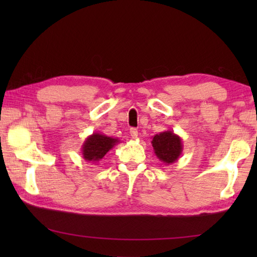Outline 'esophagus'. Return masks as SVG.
<instances>
[{"label": "esophagus", "instance_id": "1", "mask_svg": "<svg viewBox=\"0 0 257 257\" xmlns=\"http://www.w3.org/2000/svg\"><path fill=\"white\" fill-rule=\"evenodd\" d=\"M130 136H132L133 139H136L138 137V130L136 128H132L130 129Z\"/></svg>", "mask_w": 257, "mask_h": 257}]
</instances>
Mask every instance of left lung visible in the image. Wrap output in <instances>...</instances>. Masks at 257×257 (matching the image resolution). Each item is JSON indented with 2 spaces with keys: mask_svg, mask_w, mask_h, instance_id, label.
Returning a JSON list of instances; mask_svg holds the SVG:
<instances>
[{
  "mask_svg": "<svg viewBox=\"0 0 257 257\" xmlns=\"http://www.w3.org/2000/svg\"><path fill=\"white\" fill-rule=\"evenodd\" d=\"M151 144L158 159L166 165L176 162L182 155V139L172 130L155 135Z\"/></svg>",
  "mask_w": 257,
  "mask_h": 257,
  "instance_id": "8db88e82",
  "label": "left lung"
}]
</instances>
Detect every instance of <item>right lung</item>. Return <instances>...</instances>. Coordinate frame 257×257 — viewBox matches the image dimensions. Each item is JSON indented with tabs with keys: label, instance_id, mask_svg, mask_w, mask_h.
Wrapping results in <instances>:
<instances>
[{
	"label": "right lung",
	"instance_id": "obj_1",
	"mask_svg": "<svg viewBox=\"0 0 257 257\" xmlns=\"http://www.w3.org/2000/svg\"><path fill=\"white\" fill-rule=\"evenodd\" d=\"M119 143L120 140L118 138H111L103 134L94 133L84 141L81 146V155L86 161L98 162Z\"/></svg>",
	"mask_w": 257,
	"mask_h": 257
}]
</instances>
